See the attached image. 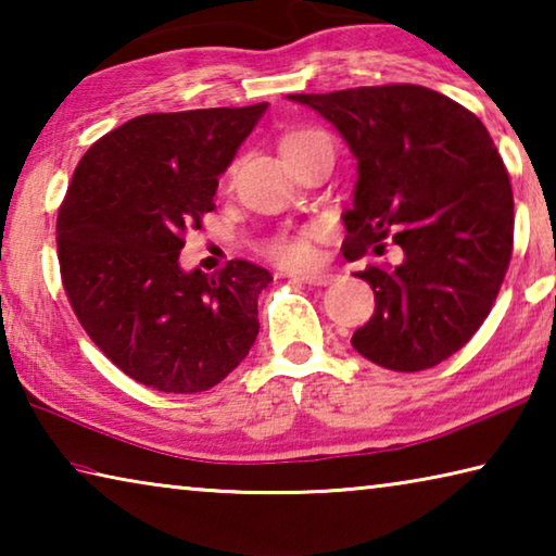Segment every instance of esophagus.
Segmentation results:
<instances>
[{
    "mask_svg": "<svg viewBox=\"0 0 556 556\" xmlns=\"http://www.w3.org/2000/svg\"><path fill=\"white\" fill-rule=\"evenodd\" d=\"M296 281L308 287H326L333 281V275H324V271H316V275H294Z\"/></svg>",
    "mask_w": 556,
    "mask_h": 556,
    "instance_id": "obj_1",
    "label": "esophagus"
}]
</instances>
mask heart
I'll return each mask as SVG.
<instances>
[{
	"instance_id": "b5f03b06",
	"label": "heart",
	"mask_w": 556,
	"mask_h": 556,
	"mask_svg": "<svg viewBox=\"0 0 556 556\" xmlns=\"http://www.w3.org/2000/svg\"><path fill=\"white\" fill-rule=\"evenodd\" d=\"M318 135H324V131L299 129V131H291V135L281 139V144L299 142V139H308V137H318ZM316 235H318L316 228H304V230H296V232H281V235H277L275 240H269L265 244V252L271 260H277L279 265H285V267H291V269L308 267V265H314V260H316V248H314Z\"/></svg>"
}]
</instances>
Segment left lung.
I'll return each instance as SVG.
<instances>
[{
  "label": "left lung",
  "instance_id": "left-lung-1",
  "mask_svg": "<svg viewBox=\"0 0 556 556\" xmlns=\"http://www.w3.org/2000/svg\"><path fill=\"white\" fill-rule=\"evenodd\" d=\"M333 122L357 159L353 208L343 215L348 260L392 235L397 267L355 277L375 291V314L351 343L397 372L434 368L491 314L513 255V186L473 112L437 90L390 83L324 96H289Z\"/></svg>",
  "mask_w": 556,
  "mask_h": 556
}]
</instances>
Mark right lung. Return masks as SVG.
Here are the masks:
<instances>
[{"label": "right lung", "mask_w": 556, "mask_h": 556, "mask_svg": "<svg viewBox=\"0 0 556 556\" xmlns=\"http://www.w3.org/2000/svg\"><path fill=\"white\" fill-rule=\"evenodd\" d=\"M265 110L135 117L75 166L55 223L65 296L90 341L147 388L211 390L255 343L269 271L230 260L213 277L186 275L178 252L215 208L218 176Z\"/></svg>", "instance_id": "obj_1"}]
</instances>
